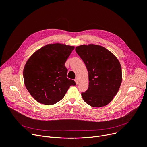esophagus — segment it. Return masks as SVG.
<instances>
[{"instance_id": "1", "label": "esophagus", "mask_w": 147, "mask_h": 147, "mask_svg": "<svg viewBox=\"0 0 147 147\" xmlns=\"http://www.w3.org/2000/svg\"><path fill=\"white\" fill-rule=\"evenodd\" d=\"M74 81H75V82H76V84H77L78 82V78H76L74 80Z\"/></svg>"}]
</instances>
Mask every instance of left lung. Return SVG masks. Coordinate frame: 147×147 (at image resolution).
Segmentation results:
<instances>
[{"mask_svg": "<svg viewBox=\"0 0 147 147\" xmlns=\"http://www.w3.org/2000/svg\"><path fill=\"white\" fill-rule=\"evenodd\" d=\"M76 51L88 73L89 87L81 93L83 100L93 107L106 106L117 94L122 81L119 60L100 45H81L76 48Z\"/></svg>", "mask_w": 147, "mask_h": 147, "instance_id": "8db88e82", "label": "left lung"}]
</instances>
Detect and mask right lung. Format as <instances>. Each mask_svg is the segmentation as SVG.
I'll return each instance as SVG.
<instances>
[{"mask_svg": "<svg viewBox=\"0 0 147 147\" xmlns=\"http://www.w3.org/2000/svg\"><path fill=\"white\" fill-rule=\"evenodd\" d=\"M74 46L48 44L35 52L28 59L23 70L26 87L39 103L53 105L63 98L73 80L67 78L65 63Z\"/></svg>", "mask_w": 147, "mask_h": 147, "instance_id": "1", "label": "right lung"}]
</instances>
